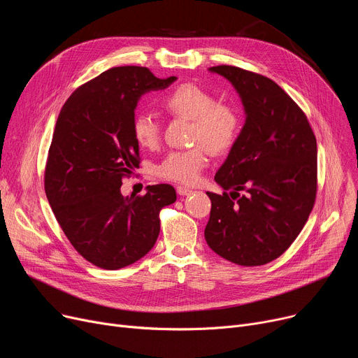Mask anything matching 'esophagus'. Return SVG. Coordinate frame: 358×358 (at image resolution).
<instances>
[{
  "instance_id": "1",
  "label": "esophagus",
  "mask_w": 358,
  "mask_h": 358,
  "mask_svg": "<svg viewBox=\"0 0 358 358\" xmlns=\"http://www.w3.org/2000/svg\"><path fill=\"white\" fill-rule=\"evenodd\" d=\"M177 193L180 194V196H190V194H193V190L192 189H189V187H177Z\"/></svg>"
}]
</instances>
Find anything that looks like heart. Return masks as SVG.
Returning <instances> with one entry per match:
<instances>
[{
	"label": "heart",
	"instance_id": "obj_1",
	"mask_svg": "<svg viewBox=\"0 0 358 358\" xmlns=\"http://www.w3.org/2000/svg\"><path fill=\"white\" fill-rule=\"evenodd\" d=\"M168 113L192 120L190 149L173 150L157 166V176L180 184H196L203 168L209 162V150L220 155L236 143L242 116L238 107L217 101L216 96L196 84H181L169 91L162 100ZM135 141L146 149H155L161 139L158 120L141 113L131 122Z\"/></svg>",
	"mask_w": 358,
	"mask_h": 358
}]
</instances>
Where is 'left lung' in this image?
Here are the masks:
<instances>
[{
	"instance_id": "8db88e82",
	"label": "left lung",
	"mask_w": 358,
	"mask_h": 358,
	"mask_svg": "<svg viewBox=\"0 0 358 358\" xmlns=\"http://www.w3.org/2000/svg\"><path fill=\"white\" fill-rule=\"evenodd\" d=\"M209 71L235 87L247 119L215 176L231 193L208 192L204 238L238 266H264L292 245L313 209L316 138L302 108L273 80L231 65Z\"/></svg>"
}]
</instances>
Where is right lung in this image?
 I'll use <instances>...</instances> for the list:
<instances>
[{
  "mask_svg": "<svg viewBox=\"0 0 358 358\" xmlns=\"http://www.w3.org/2000/svg\"><path fill=\"white\" fill-rule=\"evenodd\" d=\"M176 80L143 66L110 68L75 90L56 120L46 197L72 247L100 268H123L152 250L159 212L177 200L169 184L148 185L143 196L120 192L141 162L131 131L138 101Z\"/></svg>",
  "mask_w": 358,
  "mask_h": 358,
  "instance_id": "add662e5",
  "label": "right lung"
}]
</instances>
